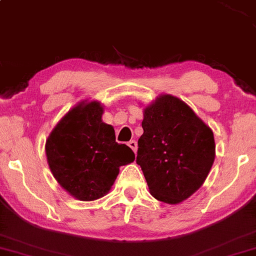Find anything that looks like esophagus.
<instances>
[{
	"label": "esophagus",
	"instance_id": "1",
	"mask_svg": "<svg viewBox=\"0 0 256 256\" xmlns=\"http://www.w3.org/2000/svg\"><path fill=\"white\" fill-rule=\"evenodd\" d=\"M128 146H130V148H131L132 150H134V152H137V142H136V140H130V142L128 143Z\"/></svg>",
	"mask_w": 256,
	"mask_h": 256
}]
</instances>
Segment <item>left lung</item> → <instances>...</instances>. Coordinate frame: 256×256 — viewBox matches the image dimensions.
<instances>
[{
    "mask_svg": "<svg viewBox=\"0 0 256 256\" xmlns=\"http://www.w3.org/2000/svg\"><path fill=\"white\" fill-rule=\"evenodd\" d=\"M136 162L149 192L177 204L201 188L216 158L213 132L185 102L161 95L144 108Z\"/></svg>",
    "mask_w": 256,
    "mask_h": 256,
    "instance_id": "8db88e82",
    "label": "left lung"
}]
</instances>
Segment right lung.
<instances>
[{
  "instance_id": "obj_1",
  "label": "right lung",
  "mask_w": 256,
  "mask_h": 256,
  "mask_svg": "<svg viewBox=\"0 0 256 256\" xmlns=\"http://www.w3.org/2000/svg\"><path fill=\"white\" fill-rule=\"evenodd\" d=\"M102 114L100 102H80L58 122L46 143L54 178L80 201L104 196L119 167L134 160L130 146L116 142L113 126L102 122Z\"/></svg>"
}]
</instances>
